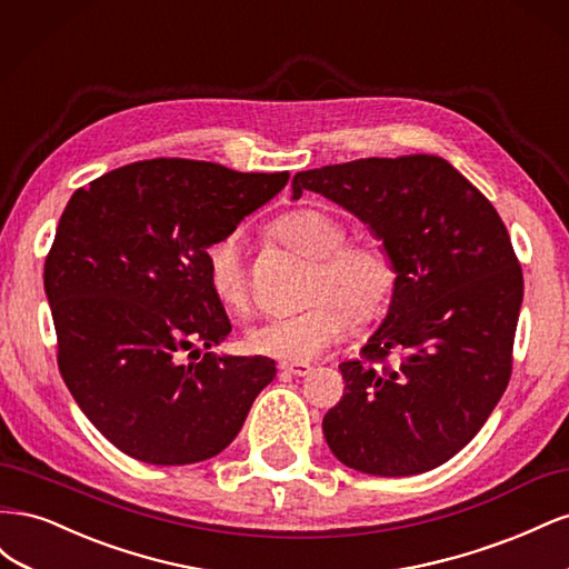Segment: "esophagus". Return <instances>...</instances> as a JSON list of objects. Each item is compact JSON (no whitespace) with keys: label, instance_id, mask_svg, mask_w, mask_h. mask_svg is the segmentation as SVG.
Segmentation results:
<instances>
[{"label":"esophagus","instance_id":"obj_1","mask_svg":"<svg viewBox=\"0 0 569 569\" xmlns=\"http://www.w3.org/2000/svg\"><path fill=\"white\" fill-rule=\"evenodd\" d=\"M280 370L284 375H291V377H306V375L313 372V368L306 366V363H280Z\"/></svg>","mask_w":569,"mask_h":569}]
</instances>
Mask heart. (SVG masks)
<instances>
[{"instance_id": "b5f03b06", "label": "heart", "mask_w": 569, "mask_h": 569, "mask_svg": "<svg viewBox=\"0 0 569 569\" xmlns=\"http://www.w3.org/2000/svg\"><path fill=\"white\" fill-rule=\"evenodd\" d=\"M274 237L316 261L308 284L313 303L295 316H274L253 325L247 341L258 356L284 363H306L330 349L351 327V316L366 320L380 311L393 287V263L377 237L343 239V226L318 209H297L274 220ZM206 278L230 311L249 306L244 242L237 230L203 249Z\"/></svg>"}]
</instances>
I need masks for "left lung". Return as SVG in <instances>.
<instances>
[{
  "label": "left lung",
  "mask_w": 569,
  "mask_h": 569,
  "mask_svg": "<svg viewBox=\"0 0 569 569\" xmlns=\"http://www.w3.org/2000/svg\"><path fill=\"white\" fill-rule=\"evenodd\" d=\"M306 189L370 226L396 272L387 318L360 360L339 366L347 387L322 420L327 446L377 477L439 468L475 439L510 380L525 284L503 220L429 153L303 170L291 199Z\"/></svg>",
  "instance_id": "8db88e82"
}]
</instances>
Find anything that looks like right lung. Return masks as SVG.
<instances>
[{
	"mask_svg": "<svg viewBox=\"0 0 569 569\" xmlns=\"http://www.w3.org/2000/svg\"><path fill=\"white\" fill-rule=\"evenodd\" d=\"M287 180V170L151 159L111 170L68 201L44 261L59 370L84 416L130 458L189 465L218 456L272 382L278 370L266 356L203 353L189 367L179 358L232 330L203 249Z\"/></svg>",
	"mask_w": 569,
	"mask_h": 569,
	"instance_id": "add662e5",
	"label": "right lung"
}]
</instances>
